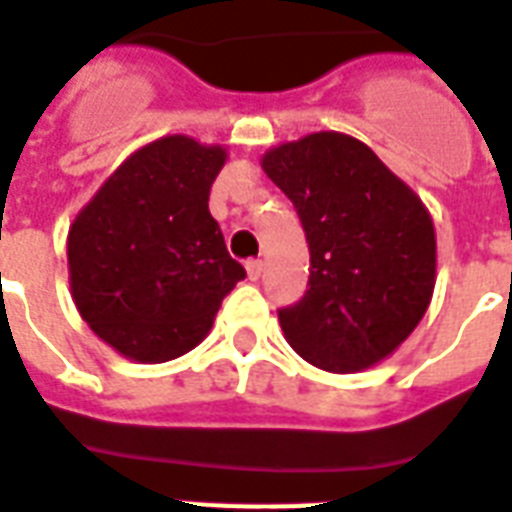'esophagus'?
Here are the masks:
<instances>
[{
  "label": "esophagus",
  "mask_w": 512,
  "mask_h": 512,
  "mask_svg": "<svg viewBox=\"0 0 512 512\" xmlns=\"http://www.w3.org/2000/svg\"><path fill=\"white\" fill-rule=\"evenodd\" d=\"M246 274H249L252 282H257L260 274H263V263H260V260H246Z\"/></svg>",
  "instance_id": "obj_1"
}]
</instances>
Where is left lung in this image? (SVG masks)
<instances>
[{
	"label": "left lung",
	"mask_w": 512,
	"mask_h": 512,
	"mask_svg": "<svg viewBox=\"0 0 512 512\" xmlns=\"http://www.w3.org/2000/svg\"><path fill=\"white\" fill-rule=\"evenodd\" d=\"M263 170L293 200L309 244L304 298L279 325L304 361L333 374L388 358L434 293L429 211L366 143L312 132L266 151Z\"/></svg>",
	"instance_id": "obj_1"
}]
</instances>
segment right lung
<instances>
[{
	"label": "right lung",
	"mask_w": 512,
	"mask_h": 512,
	"mask_svg": "<svg viewBox=\"0 0 512 512\" xmlns=\"http://www.w3.org/2000/svg\"><path fill=\"white\" fill-rule=\"evenodd\" d=\"M222 146L168 135L121 162L67 236L81 317L124 358L165 363L198 347L246 276L227 255L208 192Z\"/></svg>",
	"instance_id": "1"
}]
</instances>
